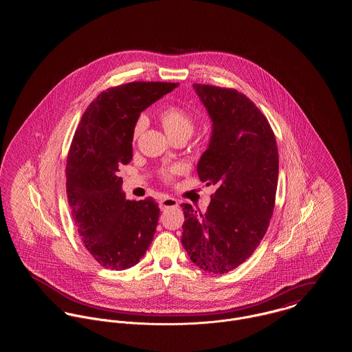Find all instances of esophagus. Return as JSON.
Instances as JSON below:
<instances>
[{
  "mask_svg": "<svg viewBox=\"0 0 352 352\" xmlns=\"http://www.w3.org/2000/svg\"><path fill=\"white\" fill-rule=\"evenodd\" d=\"M171 207H178V201L171 198V197H165L164 199L160 201V208L161 210H166V208H171Z\"/></svg>",
  "mask_w": 352,
  "mask_h": 352,
  "instance_id": "1",
  "label": "esophagus"
}]
</instances>
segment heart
I'll return each instance as SVG.
<instances>
[{
  "label": "heart",
  "instance_id": "heart-1",
  "mask_svg": "<svg viewBox=\"0 0 352 352\" xmlns=\"http://www.w3.org/2000/svg\"><path fill=\"white\" fill-rule=\"evenodd\" d=\"M160 120L162 122L165 132L168 133L171 140L177 138V137L188 138L195 129V120L192 118V115L177 104H170L168 107H165L160 113ZM144 125H145L144 118H138L137 122L134 124L133 132H132L133 141H135L142 132ZM178 171H179V168H175V166L164 168L161 171V177L165 181H171L173 177L178 174Z\"/></svg>",
  "mask_w": 352,
  "mask_h": 352
}]
</instances>
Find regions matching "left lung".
<instances>
[{"mask_svg": "<svg viewBox=\"0 0 352 352\" xmlns=\"http://www.w3.org/2000/svg\"><path fill=\"white\" fill-rule=\"evenodd\" d=\"M211 121L212 133L197 171L217 184L206 212L184 203L182 245L191 261L210 273L243 264L268 230L278 179V151L268 120L232 88L192 85Z\"/></svg>", "mask_w": 352, "mask_h": 352, "instance_id": "obj_1", "label": "left lung"}]
</instances>
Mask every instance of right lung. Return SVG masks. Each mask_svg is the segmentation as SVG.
<instances>
[{
  "label": "right lung",
  "instance_id": "1",
  "mask_svg": "<svg viewBox=\"0 0 352 352\" xmlns=\"http://www.w3.org/2000/svg\"><path fill=\"white\" fill-rule=\"evenodd\" d=\"M177 87L133 82L108 88L85 109L74 134L66 165L68 204L85 248L104 268L133 267L151 244L158 203L126 201L118 168L133 157L140 113Z\"/></svg>",
  "mask_w": 352,
  "mask_h": 352
}]
</instances>
